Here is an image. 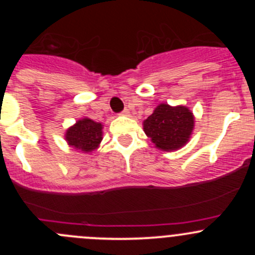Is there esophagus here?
<instances>
[{
    "label": "esophagus",
    "instance_id": "obj_1",
    "mask_svg": "<svg viewBox=\"0 0 255 255\" xmlns=\"http://www.w3.org/2000/svg\"><path fill=\"white\" fill-rule=\"evenodd\" d=\"M120 115H121V116H128V115H129V111H128V110L126 109V110H123V111L121 112Z\"/></svg>",
    "mask_w": 255,
    "mask_h": 255
}]
</instances>
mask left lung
I'll return each mask as SVG.
<instances>
[{"instance_id":"obj_1","label":"left lung","mask_w":255,"mask_h":255,"mask_svg":"<svg viewBox=\"0 0 255 255\" xmlns=\"http://www.w3.org/2000/svg\"><path fill=\"white\" fill-rule=\"evenodd\" d=\"M144 132L163 150H176L187 143L194 128V116L185 106L161 104L144 121Z\"/></svg>"}]
</instances>
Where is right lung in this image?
I'll return each mask as SVG.
<instances>
[{"instance_id": "add662e5", "label": "right lung", "mask_w": 255, "mask_h": 255, "mask_svg": "<svg viewBox=\"0 0 255 255\" xmlns=\"http://www.w3.org/2000/svg\"><path fill=\"white\" fill-rule=\"evenodd\" d=\"M65 138L69 145L75 149L85 153L92 151L102 140V125L90 118H84L66 130Z\"/></svg>"}]
</instances>
